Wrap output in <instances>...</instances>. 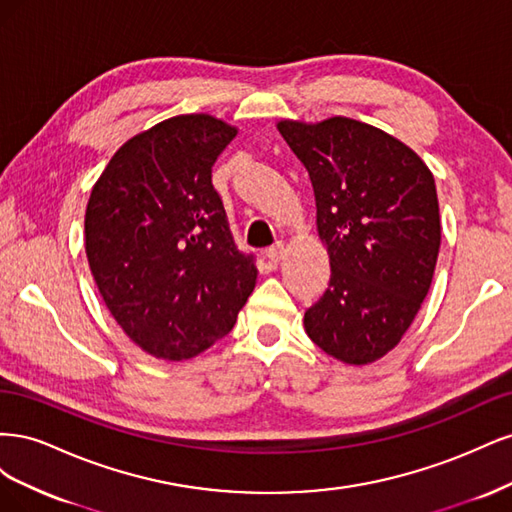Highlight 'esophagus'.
Returning <instances> with one entry per match:
<instances>
[{
    "instance_id": "obj_1",
    "label": "esophagus",
    "mask_w": 512,
    "mask_h": 512,
    "mask_svg": "<svg viewBox=\"0 0 512 512\" xmlns=\"http://www.w3.org/2000/svg\"><path fill=\"white\" fill-rule=\"evenodd\" d=\"M282 256H284V245H282V243L271 245L269 250L265 252V258L271 262V265H277V262L282 260Z\"/></svg>"
}]
</instances>
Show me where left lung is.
<instances>
[{
	"label": "left lung",
	"instance_id": "8db88e82",
	"mask_svg": "<svg viewBox=\"0 0 512 512\" xmlns=\"http://www.w3.org/2000/svg\"><path fill=\"white\" fill-rule=\"evenodd\" d=\"M277 130L312 181L329 250V288L305 312V331L337 361H376L429 292L440 252L436 181L410 147L361 121H280Z\"/></svg>",
	"mask_w": 512,
	"mask_h": 512
}]
</instances>
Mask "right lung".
I'll use <instances>...</instances> for the list:
<instances>
[{"mask_svg": "<svg viewBox=\"0 0 512 512\" xmlns=\"http://www.w3.org/2000/svg\"><path fill=\"white\" fill-rule=\"evenodd\" d=\"M235 134L209 115L166 119L130 138L89 196L91 275L119 327L164 361L192 359L228 335L256 286L211 183Z\"/></svg>", "mask_w": 512, "mask_h": 512, "instance_id": "add662e5", "label": "right lung"}]
</instances>
